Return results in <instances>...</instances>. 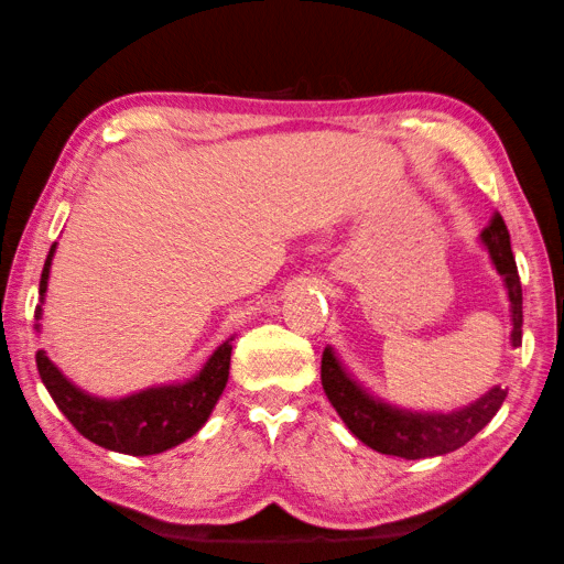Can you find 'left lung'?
I'll return each instance as SVG.
<instances>
[{
    "label": "left lung",
    "mask_w": 564,
    "mask_h": 564,
    "mask_svg": "<svg viewBox=\"0 0 564 564\" xmlns=\"http://www.w3.org/2000/svg\"><path fill=\"white\" fill-rule=\"evenodd\" d=\"M480 241L490 253L496 271L503 275L510 315H513V333L510 340L513 347L523 343V289H520V275L516 265L513 249H510V234L500 214L490 217L488 227L480 231ZM321 380L323 389L335 412L340 414L347 429L375 452L387 456H399L406 460L442 456L470 442L480 429L503 404L506 389L494 387L468 404L452 414H419L384 404L382 399H375L357 384L345 367L337 360L330 347H325L321 362Z\"/></svg>",
    "instance_id": "left-lung-1"
}]
</instances>
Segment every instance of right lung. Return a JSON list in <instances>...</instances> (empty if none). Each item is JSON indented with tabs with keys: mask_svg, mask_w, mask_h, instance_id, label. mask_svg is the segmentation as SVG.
Listing matches in <instances>:
<instances>
[{
	"mask_svg": "<svg viewBox=\"0 0 564 564\" xmlns=\"http://www.w3.org/2000/svg\"><path fill=\"white\" fill-rule=\"evenodd\" d=\"M54 249L56 243L51 247L44 271H41V301H44L46 293ZM39 317L41 305H36V321ZM229 362L231 343L227 340L214 350L194 380H187L184 384L142 389V392L126 399H98L70 384L44 350L36 352L41 382L46 384L51 399H54L68 422L78 429V434H84L88 442L108 448V452L130 456L162 454L197 434L209 419L224 387H227Z\"/></svg>",
	"mask_w": 564,
	"mask_h": 564,
	"instance_id": "add662e5",
	"label": "right lung"
}]
</instances>
